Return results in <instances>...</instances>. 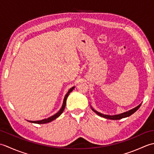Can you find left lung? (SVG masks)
Masks as SVG:
<instances>
[{
  "instance_id": "obj_1",
  "label": "left lung",
  "mask_w": 154,
  "mask_h": 154,
  "mask_svg": "<svg viewBox=\"0 0 154 154\" xmlns=\"http://www.w3.org/2000/svg\"><path fill=\"white\" fill-rule=\"evenodd\" d=\"M141 104H140L138 106H137L136 107L134 108V109L130 110L128 111H126V112H124L123 113H121L119 114H114V115H109V114H104L103 113H100L99 112H98V111L94 110L93 108L91 106V109L93 111V112H95L97 115H99L101 117H103V118H105V119H110V120H120V119H124V118H126V117H128L130 115H132V114L134 113L136 111L138 110L139 108L141 106Z\"/></svg>"
}]
</instances>
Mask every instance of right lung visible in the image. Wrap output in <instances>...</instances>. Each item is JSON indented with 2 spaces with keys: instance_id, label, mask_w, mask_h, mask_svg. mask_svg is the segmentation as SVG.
Returning a JSON list of instances; mask_svg holds the SVG:
<instances>
[{
  "instance_id": "add662e5",
  "label": "right lung",
  "mask_w": 154,
  "mask_h": 154,
  "mask_svg": "<svg viewBox=\"0 0 154 154\" xmlns=\"http://www.w3.org/2000/svg\"><path fill=\"white\" fill-rule=\"evenodd\" d=\"M74 89H75V87H71V89L68 91V92L66 94H65V96L64 97V99H63V104H62L61 108L60 110H59L56 114H54V115L51 116L50 117H49V118H48V119H45L41 120H35V121L27 120V121H28V122H32V123H35V124H46V123L51 122V121L54 120L55 119H56L57 118H58L59 116H60L61 114H62V112H63V110L65 109V104H66V100H67V97L69 96V93Z\"/></svg>"
}]
</instances>
